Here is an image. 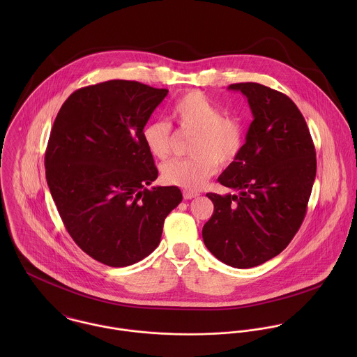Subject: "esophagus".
Returning a JSON list of instances; mask_svg holds the SVG:
<instances>
[{"label": "esophagus", "instance_id": "34e87169", "mask_svg": "<svg viewBox=\"0 0 357 357\" xmlns=\"http://www.w3.org/2000/svg\"><path fill=\"white\" fill-rule=\"evenodd\" d=\"M183 197H184V199H192V198L199 197V194L194 192V191H183Z\"/></svg>", "mask_w": 357, "mask_h": 357}]
</instances>
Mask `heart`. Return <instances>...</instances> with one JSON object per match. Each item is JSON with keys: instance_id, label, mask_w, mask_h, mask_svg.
Wrapping results in <instances>:
<instances>
[{"instance_id": "obj_1", "label": "heart", "mask_w": 357, "mask_h": 357, "mask_svg": "<svg viewBox=\"0 0 357 357\" xmlns=\"http://www.w3.org/2000/svg\"><path fill=\"white\" fill-rule=\"evenodd\" d=\"M170 116L181 133L192 135L190 153L163 165V178L185 190H199L215 174L218 165L229 166L238 160L246 142L243 122L234 115H222L220 107L199 91L178 98ZM143 142L149 153L165 160L173 150L172 126L163 121H151L143 128Z\"/></svg>"}]
</instances>
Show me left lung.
<instances>
[{
    "label": "left lung",
    "instance_id": "obj_1",
    "mask_svg": "<svg viewBox=\"0 0 357 357\" xmlns=\"http://www.w3.org/2000/svg\"><path fill=\"white\" fill-rule=\"evenodd\" d=\"M229 89L248 98L255 119L241 156L218 177L239 194H206L214 211L202 236L224 264L252 268L280 255L298 232L316 176V151L289 96L255 82Z\"/></svg>",
    "mask_w": 357,
    "mask_h": 357
}]
</instances>
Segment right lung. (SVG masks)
I'll use <instances>...</instances> for the list:
<instances>
[{
  "instance_id": "1",
  "label": "right lung",
  "mask_w": 357,
  "mask_h": 357,
  "mask_svg": "<svg viewBox=\"0 0 357 357\" xmlns=\"http://www.w3.org/2000/svg\"><path fill=\"white\" fill-rule=\"evenodd\" d=\"M137 81L85 86L63 102L45 151V174L60 218L82 252L108 266L151 255L181 191L158 177L143 128L167 95Z\"/></svg>"
}]
</instances>
